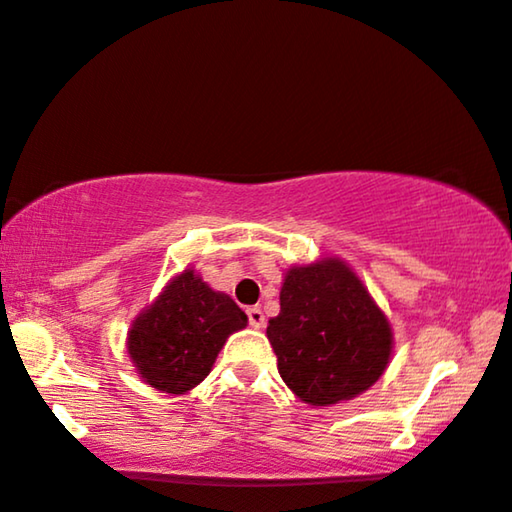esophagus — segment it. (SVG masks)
Here are the masks:
<instances>
[{
	"instance_id": "34e87169",
	"label": "esophagus",
	"mask_w": 512,
	"mask_h": 512,
	"mask_svg": "<svg viewBox=\"0 0 512 512\" xmlns=\"http://www.w3.org/2000/svg\"><path fill=\"white\" fill-rule=\"evenodd\" d=\"M248 323H250V327H255V330H260V327H264V313H262V309L260 306H250L248 311Z\"/></svg>"
}]
</instances>
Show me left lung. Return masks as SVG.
<instances>
[{"label":"left lung","instance_id":"obj_1","mask_svg":"<svg viewBox=\"0 0 512 512\" xmlns=\"http://www.w3.org/2000/svg\"><path fill=\"white\" fill-rule=\"evenodd\" d=\"M267 337L285 384L316 407L367 391L391 358L386 316L339 260L285 274L281 313L269 320Z\"/></svg>","mask_w":512,"mask_h":512}]
</instances>
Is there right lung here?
<instances>
[{
  "label": "right lung",
  "instance_id": "add662e5",
  "mask_svg": "<svg viewBox=\"0 0 512 512\" xmlns=\"http://www.w3.org/2000/svg\"><path fill=\"white\" fill-rule=\"evenodd\" d=\"M245 323L248 316L234 299L210 290L187 269L135 320L128 353L156 391L187 393L208 377L227 337Z\"/></svg>",
  "mask_w": 512,
  "mask_h": 512
}]
</instances>
